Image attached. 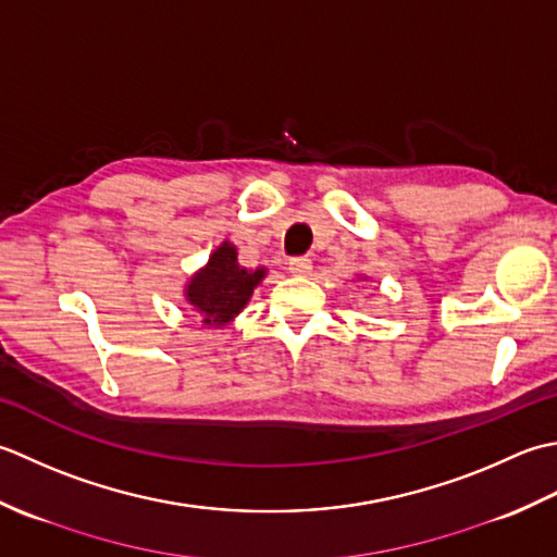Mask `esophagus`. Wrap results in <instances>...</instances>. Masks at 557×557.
Wrapping results in <instances>:
<instances>
[{
	"mask_svg": "<svg viewBox=\"0 0 557 557\" xmlns=\"http://www.w3.org/2000/svg\"><path fill=\"white\" fill-rule=\"evenodd\" d=\"M288 271L293 276H310L312 274V262L308 257H293L288 262Z\"/></svg>",
	"mask_w": 557,
	"mask_h": 557,
	"instance_id": "1",
	"label": "esophagus"
}]
</instances>
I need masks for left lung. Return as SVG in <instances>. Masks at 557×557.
<instances>
[{"mask_svg":"<svg viewBox=\"0 0 557 557\" xmlns=\"http://www.w3.org/2000/svg\"><path fill=\"white\" fill-rule=\"evenodd\" d=\"M358 278H362V276H358ZM366 278H368V276H366Z\"/></svg>","mask_w":557,"mask_h":557,"instance_id":"obj_1","label":"left lung"}]
</instances>
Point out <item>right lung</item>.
Returning a JSON list of instances; mask_svg holds the SVG:
<instances>
[{"instance_id":"right-lung-1","label":"right lung","mask_w":557,"mask_h":557,"mask_svg":"<svg viewBox=\"0 0 557 557\" xmlns=\"http://www.w3.org/2000/svg\"><path fill=\"white\" fill-rule=\"evenodd\" d=\"M267 267L245 269L237 262V247L223 240L213 249L209 262L185 283V302L201 324L223 329L240 314L255 288L267 278Z\"/></svg>"}]
</instances>
